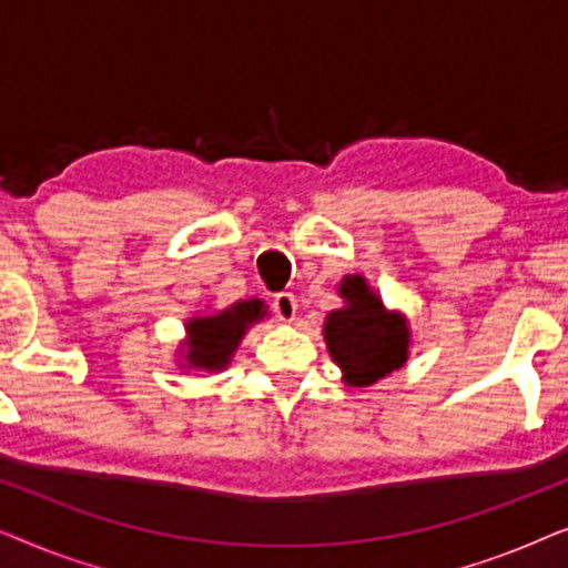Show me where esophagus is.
Masks as SVG:
<instances>
[{"instance_id": "1", "label": "esophagus", "mask_w": 568, "mask_h": 568, "mask_svg": "<svg viewBox=\"0 0 568 568\" xmlns=\"http://www.w3.org/2000/svg\"><path fill=\"white\" fill-rule=\"evenodd\" d=\"M271 310H274L278 321H294V315H297V300H294L292 292H278L271 300Z\"/></svg>"}]
</instances>
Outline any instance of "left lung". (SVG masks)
I'll list each match as a JSON object with an SVG mask.
<instances>
[{
  "label": "left lung",
  "instance_id": "1",
  "mask_svg": "<svg viewBox=\"0 0 568 568\" xmlns=\"http://www.w3.org/2000/svg\"><path fill=\"white\" fill-rule=\"evenodd\" d=\"M341 294L348 307L336 310L325 323V341L333 362L354 387L372 385L403 367L408 356V328L398 315L385 313L377 294L362 276H348Z\"/></svg>",
  "mask_w": 568,
  "mask_h": 568
}]
</instances>
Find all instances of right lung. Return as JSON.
Masks as SVG:
<instances>
[{
    "mask_svg": "<svg viewBox=\"0 0 568 568\" xmlns=\"http://www.w3.org/2000/svg\"><path fill=\"white\" fill-rule=\"evenodd\" d=\"M261 305L258 302H237L224 313L214 317H201L189 323V359L191 367L201 369H224L227 367L232 352H235L240 338L247 331V325L258 321Z\"/></svg>",
    "mask_w": 568,
    "mask_h": 568,
    "instance_id": "add662e5",
    "label": "right lung"
}]
</instances>
